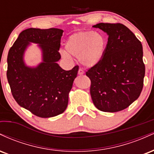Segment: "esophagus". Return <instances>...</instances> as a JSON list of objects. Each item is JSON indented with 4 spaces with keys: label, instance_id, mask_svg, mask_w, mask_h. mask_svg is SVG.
Segmentation results:
<instances>
[{
    "label": "esophagus",
    "instance_id": "34e87169",
    "mask_svg": "<svg viewBox=\"0 0 154 154\" xmlns=\"http://www.w3.org/2000/svg\"><path fill=\"white\" fill-rule=\"evenodd\" d=\"M83 74H84V71H83V69L82 68H79V70H78V75H82Z\"/></svg>",
    "mask_w": 154,
    "mask_h": 154
}]
</instances>
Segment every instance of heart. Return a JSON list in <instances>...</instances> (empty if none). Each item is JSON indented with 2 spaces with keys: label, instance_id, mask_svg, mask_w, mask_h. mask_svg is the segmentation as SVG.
I'll list each match as a JSON object with an SVG mask.
<instances>
[{
  "label": "heart",
  "instance_id": "obj_1",
  "mask_svg": "<svg viewBox=\"0 0 154 154\" xmlns=\"http://www.w3.org/2000/svg\"><path fill=\"white\" fill-rule=\"evenodd\" d=\"M106 40L100 33L94 31H82L72 35L66 40V52L63 54L68 58L69 54L79 58L86 66H93L99 63L103 56Z\"/></svg>",
  "mask_w": 154,
  "mask_h": 154
}]
</instances>
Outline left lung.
<instances>
[{
	"label": "left lung",
	"instance_id": "obj_1",
	"mask_svg": "<svg viewBox=\"0 0 154 154\" xmlns=\"http://www.w3.org/2000/svg\"><path fill=\"white\" fill-rule=\"evenodd\" d=\"M93 27L106 32L109 38L102 59L86 72L92 100L100 111H122L138 98L143 87L142 44L120 23H99Z\"/></svg>",
	"mask_w": 154,
	"mask_h": 154
}]
</instances>
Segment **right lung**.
<instances>
[{
  "label": "right lung",
  "instance_id": "add662e5",
  "mask_svg": "<svg viewBox=\"0 0 154 154\" xmlns=\"http://www.w3.org/2000/svg\"><path fill=\"white\" fill-rule=\"evenodd\" d=\"M63 32L29 28L19 34L8 51L6 75L12 95L20 106L39 117H53L66 110L78 72V66L66 71L56 63L61 59ZM29 42L38 43L43 51V62L36 68L26 67L23 61Z\"/></svg>",
  "mask_w": 154,
  "mask_h": 154
}]
</instances>
